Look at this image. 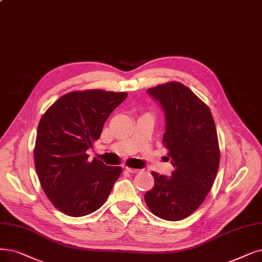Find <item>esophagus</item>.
I'll return each mask as SVG.
<instances>
[{
	"label": "esophagus",
	"instance_id": "esophagus-1",
	"mask_svg": "<svg viewBox=\"0 0 262 262\" xmlns=\"http://www.w3.org/2000/svg\"><path fill=\"white\" fill-rule=\"evenodd\" d=\"M125 170H127L128 172H130V173H133V174H135V173H140L141 172V170H139V169H132V167H125Z\"/></svg>",
	"mask_w": 262,
	"mask_h": 262
}]
</instances>
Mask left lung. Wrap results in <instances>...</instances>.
<instances>
[{"mask_svg":"<svg viewBox=\"0 0 262 262\" xmlns=\"http://www.w3.org/2000/svg\"><path fill=\"white\" fill-rule=\"evenodd\" d=\"M165 114L162 143L174 166L171 177L151 172L152 189L145 202L157 217L177 222L200 206L216 179L221 161L217 131L206 104L182 82L147 89Z\"/></svg>","mask_w":262,"mask_h":262,"instance_id":"1","label":"left lung"}]
</instances>
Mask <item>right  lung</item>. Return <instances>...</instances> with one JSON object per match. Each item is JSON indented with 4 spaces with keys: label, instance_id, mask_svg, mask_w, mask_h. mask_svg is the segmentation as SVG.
Returning <instances> with one entry per match:
<instances>
[{
    "label": "right lung",
    "instance_id": "add662e5",
    "mask_svg": "<svg viewBox=\"0 0 262 262\" xmlns=\"http://www.w3.org/2000/svg\"><path fill=\"white\" fill-rule=\"evenodd\" d=\"M127 92L76 90L59 98L41 116L34 162L40 186L60 212L80 217L96 212L122 172L86 151L99 140L104 122Z\"/></svg>",
    "mask_w": 262,
    "mask_h": 262
}]
</instances>
